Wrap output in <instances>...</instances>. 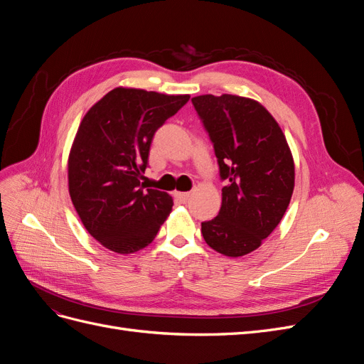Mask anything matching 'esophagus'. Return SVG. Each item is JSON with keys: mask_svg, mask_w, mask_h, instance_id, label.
I'll list each match as a JSON object with an SVG mask.
<instances>
[{"mask_svg": "<svg viewBox=\"0 0 364 364\" xmlns=\"http://www.w3.org/2000/svg\"><path fill=\"white\" fill-rule=\"evenodd\" d=\"M176 197H178L181 202H186L191 197V194L190 193H176Z\"/></svg>", "mask_w": 364, "mask_h": 364, "instance_id": "1", "label": "esophagus"}]
</instances>
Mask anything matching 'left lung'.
Masks as SVG:
<instances>
[{
	"label": "left lung",
	"instance_id": "left-lung-1",
	"mask_svg": "<svg viewBox=\"0 0 364 364\" xmlns=\"http://www.w3.org/2000/svg\"><path fill=\"white\" fill-rule=\"evenodd\" d=\"M213 142L222 188L218 215L202 223L209 247L243 257L261 246L287 211L294 164L281 127L250 98L223 94L193 98Z\"/></svg>",
	"mask_w": 364,
	"mask_h": 364
}]
</instances>
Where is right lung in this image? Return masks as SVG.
<instances>
[{"label":"right lung","instance_id":"add662e5","mask_svg":"<svg viewBox=\"0 0 364 364\" xmlns=\"http://www.w3.org/2000/svg\"><path fill=\"white\" fill-rule=\"evenodd\" d=\"M190 95L115 87L83 117L68 159L73 205L98 243L138 252L156 237L171 197L141 182L156 130Z\"/></svg>","mask_w":364,"mask_h":364}]
</instances>
